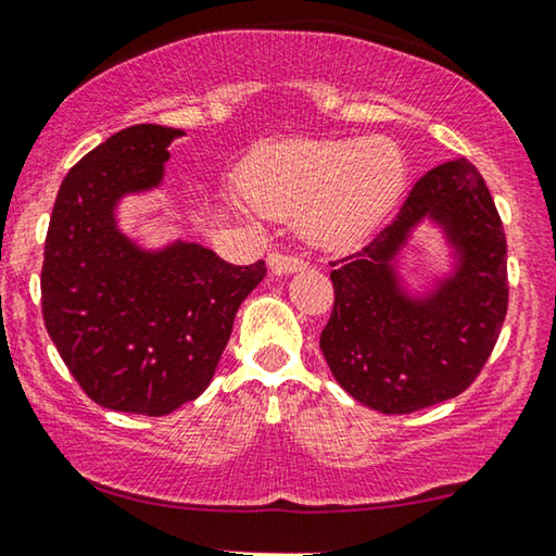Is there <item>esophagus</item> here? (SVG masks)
Wrapping results in <instances>:
<instances>
[{"mask_svg":"<svg viewBox=\"0 0 556 556\" xmlns=\"http://www.w3.org/2000/svg\"><path fill=\"white\" fill-rule=\"evenodd\" d=\"M269 267L275 275H294V271L306 269V262L300 260V256H292V254H271Z\"/></svg>","mask_w":556,"mask_h":556,"instance_id":"1","label":"esophagus"}]
</instances>
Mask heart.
<instances>
[{"label":"heart","mask_w":556,"mask_h":556,"mask_svg":"<svg viewBox=\"0 0 556 556\" xmlns=\"http://www.w3.org/2000/svg\"><path fill=\"white\" fill-rule=\"evenodd\" d=\"M404 156L382 137L292 142L256 156L242 189L269 217H294L309 242L342 250L387 217L404 187Z\"/></svg>","instance_id":"1"}]
</instances>
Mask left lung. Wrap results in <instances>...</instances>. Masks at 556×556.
I'll list each match as a JSON object with an SVG mask.
<instances>
[{"mask_svg":"<svg viewBox=\"0 0 556 556\" xmlns=\"http://www.w3.org/2000/svg\"><path fill=\"white\" fill-rule=\"evenodd\" d=\"M445 229L455 271L425 298L395 275L421 220ZM334 309L319 346L346 394L384 414H409L462 394L490 359L507 317V237L482 174L444 162L412 187L392 225L331 262Z\"/></svg>","mask_w":556,"mask_h":556,"instance_id":"obj_1","label":"left lung"}]
</instances>
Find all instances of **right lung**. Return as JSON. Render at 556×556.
<instances>
[{
    "label": "right lung",
    "mask_w": 556,
    "mask_h": 556,
    "mask_svg": "<svg viewBox=\"0 0 556 556\" xmlns=\"http://www.w3.org/2000/svg\"><path fill=\"white\" fill-rule=\"evenodd\" d=\"M185 135L135 124L81 156L49 219L41 314L89 400L162 417L210 387L239 304L267 275L197 242L144 250L117 227L119 199L156 189L169 144Z\"/></svg>",
    "instance_id": "1"
}]
</instances>
